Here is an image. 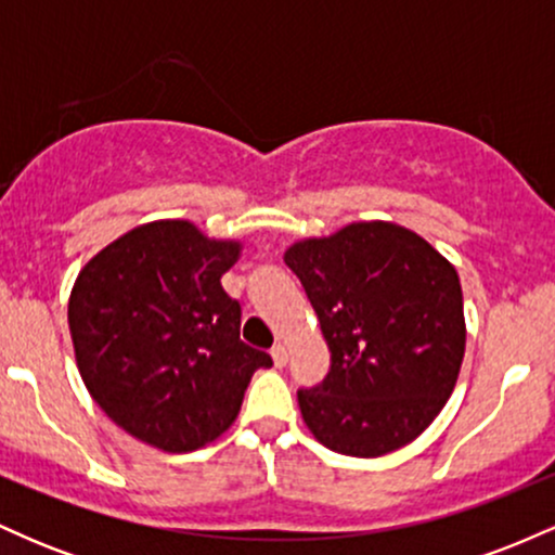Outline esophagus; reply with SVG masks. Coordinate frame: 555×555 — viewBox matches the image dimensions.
I'll return each mask as SVG.
<instances>
[{
  "mask_svg": "<svg viewBox=\"0 0 555 555\" xmlns=\"http://www.w3.org/2000/svg\"><path fill=\"white\" fill-rule=\"evenodd\" d=\"M271 358H273V365H276V367L286 365V347H284V344H276V347L271 349Z\"/></svg>",
  "mask_w": 555,
  "mask_h": 555,
  "instance_id": "esophagus-1",
  "label": "esophagus"
}]
</instances>
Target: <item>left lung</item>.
I'll return each instance as SVG.
<instances>
[{
  "instance_id": "8db88e82",
  "label": "left lung",
  "mask_w": 555,
  "mask_h": 555,
  "mask_svg": "<svg viewBox=\"0 0 555 555\" xmlns=\"http://www.w3.org/2000/svg\"><path fill=\"white\" fill-rule=\"evenodd\" d=\"M328 344L323 384L299 388L305 425L344 456L391 454L454 391L467 344L460 273L393 221H354L286 247Z\"/></svg>"
}]
</instances>
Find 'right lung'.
<instances>
[{
	"mask_svg": "<svg viewBox=\"0 0 555 555\" xmlns=\"http://www.w3.org/2000/svg\"><path fill=\"white\" fill-rule=\"evenodd\" d=\"M240 240L188 219L140 224L82 266L67 321L82 384L114 425L184 454L216 441L271 358L240 339V302L221 286Z\"/></svg>",
	"mask_w": 555,
	"mask_h": 555,
	"instance_id": "right-lung-1",
	"label": "right lung"
}]
</instances>
